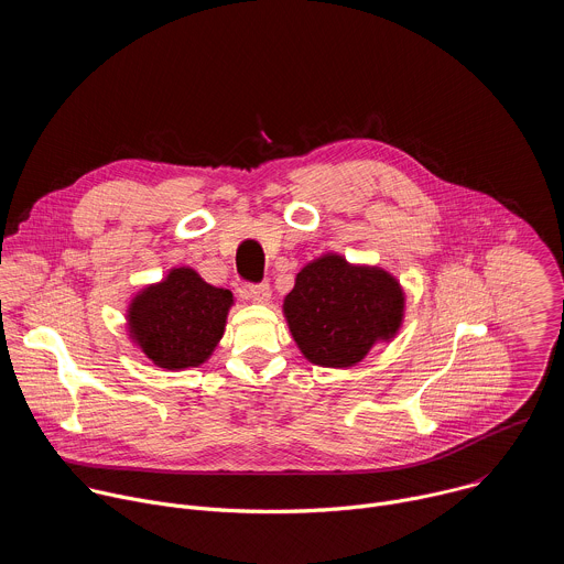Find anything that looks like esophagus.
Here are the masks:
<instances>
[{"label":"esophagus","mask_w":564,"mask_h":564,"mask_svg":"<svg viewBox=\"0 0 564 564\" xmlns=\"http://www.w3.org/2000/svg\"><path fill=\"white\" fill-rule=\"evenodd\" d=\"M240 294H243L246 299H252L254 303H268L272 296V290L268 283H246L243 288H240Z\"/></svg>","instance_id":"1"}]
</instances>
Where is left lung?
Segmentation results:
<instances>
[{
	"label": "left lung",
	"instance_id": "1",
	"mask_svg": "<svg viewBox=\"0 0 564 564\" xmlns=\"http://www.w3.org/2000/svg\"><path fill=\"white\" fill-rule=\"evenodd\" d=\"M283 312L312 364L346 368L359 364L379 339L394 337L404 316V292L379 268L326 254L296 274Z\"/></svg>",
	"mask_w": 564,
	"mask_h": 564
}]
</instances>
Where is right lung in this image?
Segmentation results:
<instances>
[{"mask_svg":"<svg viewBox=\"0 0 564 564\" xmlns=\"http://www.w3.org/2000/svg\"><path fill=\"white\" fill-rule=\"evenodd\" d=\"M231 303L229 290L205 283L192 268H176L131 301L129 330L155 366L196 368L220 341Z\"/></svg>","mask_w":564,"mask_h":564,"instance_id":"1","label":"right lung"}]
</instances>
